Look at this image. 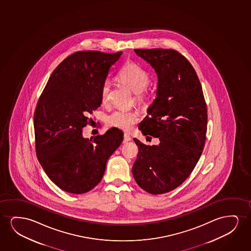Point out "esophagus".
Segmentation results:
<instances>
[{
	"instance_id": "esophagus-1",
	"label": "esophagus",
	"mask_w": 251,
	"mask_h": 251,
	"mask_svg": "<svg viewBox=\"0 0 251 251\" xmlns=\"http://www.w3.org/2000/svg\"><path fill=\"white\" fill-rule=\"evenodd\" d=\"M132 140L130 135L127 134H124V143H127L128 141H130Z\"/></svg>"
}]
</instances>
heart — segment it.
Segmentation results:
<instances>
[{"label": "heart", "mask_w": 251, "mask_h": 251, "mask_svg": "<svg viewBox=\"0 0 251 251\" xmlns=\"http://www.w3.org/2000/svg\"><path fill=\"white\" fill-rule=\"evenodd\" d=\"M120 79L130 87L134 93H141L150 82V75L146 69L137 63H127L119 74ZM110 82L105 80L101 87V101L103 104L109 103L110 100ZM141 118V114L137 110H117L107 117V124L112 127H118L123 130H130Z\"/></svg>", "instance_id": "heart-1"}]
</instances>
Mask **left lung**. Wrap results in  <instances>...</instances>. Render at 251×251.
<instances>
[{
    "mask_svg": "<svg viewBox=\"0 0 251 251\" xmlns=\"http://www.w3.org/2000/svg\"><path fill=\"white\" fill-rule=\"evenodd\" d=\"M134 52L158 76L156 98L139 129L144 135L158 138L159 144L147 146L134 138L139 152L132 172L145 191L165 194L188 178L202 153L206 102L196 70L180 53L165 49Z\"/></svg>",
    "mask_w": 251,
    "mask_h": 251,
    "instance_id": "1",
    "label": "left lung"
}]
</instances>
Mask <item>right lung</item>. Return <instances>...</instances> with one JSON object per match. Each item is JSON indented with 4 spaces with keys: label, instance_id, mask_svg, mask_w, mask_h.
Listing matches in <instances>:
<instances>
[{
    "label": "right lung",
    "instance_id": "right-lung-1",
    "mask_svg": "<svg viewBox=\"0 0 251 251\" xmlns=\"http://www.w3.org/2000/svg\"><path fill=\"white\" fill-rule=\"evenodd\" d=\"M122 54L74 53L53 71L39 98L33 120L37 157L49 178L66 192L93 189L123 142L117 127L90 140L82 135L87 115L102 103L101 87Z\"/></svg>",
    "mask_w": 251,
    "mask_h": 251
}]
</instances>
